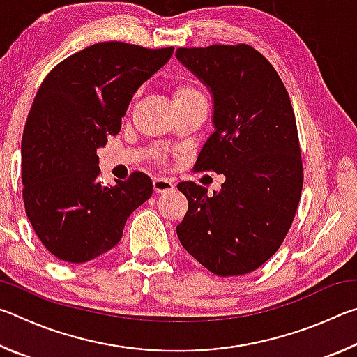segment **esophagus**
Returning a JSON list of instances; mask_svg holds the SVG:
<instances>
[{
    "label": "esophagus",
    "mask_w": 357,
    "mask_h": 357,
    "mask_svg": "<svg viewBox=\"0 0 357 357\" xmlns=\"http://www.w3.org/2000/svg\"><path fill=\"white\" fill-rule=\"evenodd\" d=\"M153 185H154L155 193H167V192H172L174 189L173 181L167 179V178H154Z\"/></svg>",
    "instance_id": "1"
}]
</instances>
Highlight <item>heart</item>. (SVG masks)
<instances>
[{"label": "heart", "mask_w": 357, "mask_h": 357, "mask_svg": "<svg viewBox=\"0 0 357 357\" xmlns=\"http://www.w3.org/2000/svg\"><path fill=\"white\" fill-rule=\"evenodd\" d=\"M202 98V94L197 91L195 88L187 86V84H181L173 93V99L174 100H187V99H197Z\"/></svg>", "instance_id": "heart-1"}]
</instances>
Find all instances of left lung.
Returning <instances> with one entry per match:
<instances>
[{
    "label": "left lung",
    "instance_id": "obj_1",
    "mask_svg": "<svg viewBox=\"0 0 357 357\" xmlns=\"http://www.w3.org/2000/svg\"><path fill=\"white\" fill-rule=\"evenodd\" d=\"M176 58L214 105V132L195 168L225 176L213 195L190 181L178 184L189 200L178 238L211 273H252L279 249L299 204L304 173L291 100L249 45L178 48Z\"/></svg>",
    "mask_w": 357,
    "mask_h": 357
}]
</instances>
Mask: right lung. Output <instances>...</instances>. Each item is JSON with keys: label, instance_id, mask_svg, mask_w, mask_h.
I'll return each mask as SVG.
<instances>
[{"label": "right lung", "instance_id": "right-lung-1", "mask_svg": "<svg viewBox=\"0 0 357 357\" xmlns=\"http://www.w3.org/2000/svg\"><path fill=\"white\" fill-rule=\"evenodd\" d=\"M173 50L100 42L42 82L22 138L23 202L38 238L63 261L86 263L113 249L129 215L153 195V181L140 172L102 185L98 149L118 134L137 89Z\"/></svg>", "mask_w": 357, "mask_h": 357}]
</instances>
